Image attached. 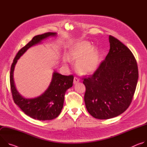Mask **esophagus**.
<instances>
[{
    "instance_id": "esophagus-1",
    "label": "esophagus",
    "mask_w": 147,
    "mask_h": 147,
    "mask_svg": "<svg viewBox=\"0 0 147 147\" xmlns=\"http://www.w3.org/2000/svg\"><path fill=\"white\" fill-rule=\"evenodd\" d=\"M80 81V79L77 77H74V80H73V83L74 84H76L78 83V82Z\"/></svg>"
}]
</instances>
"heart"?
I'll list each match as a JSON object with an SVG mask.
<instances>
[{
    "mask_svg": "<svg viewBox=\"0 0 147 147\" xmlns=\"http://www.w3.org/2000/svg\"><path fill=\"white\" fill-rule=\"evenodd\" d=\"M69 59L77 60L76 67L78 72L88 74L94 72L99 65L100 56L98 51L87 41H82L74 45L69 51L68 56L64 61L67 62Z\"/></svg>",
    "mask_w": 147,
    "mask_h": 147,
    "instance_id": "1",
    "label": "heart"
}]
</instances>
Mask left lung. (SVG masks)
<instances>
[{
	"mask_svg": "<svg viewBox=\"0 0 147 147\" xmlns=\"http://www.w3.org/2000/svg\"><path fill=\"white\" fill-rule=\"evenodd\" d=\"M109 40L110 49L105 59L83 81L86 108L98 119L116 117L129 108L138 78L137 61L130 50L111 35Z\"/></svg>",
	"mask_w": 147,
	"mask_h": 147,
	"instance_id": "obj_1",
	"label": "left lung"
}]
</instances>
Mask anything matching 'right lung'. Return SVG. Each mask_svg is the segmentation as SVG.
Masks as SVG:
<instances>
[{
    "instance_id": "obj_1",
    "label": "right lung",
    "mask_w": 147,
    "mask_h": 147,
    "mask_svg": "<svg viewBox=\"0 0 147 147\" xmlns=\"http://www.w3.org/2000/svg\"><path fill=\"white\" fill-rule=\"evenodd\" d=\"M56 35V32H48L35 36L18 51L10 69V87L14 103L26 115L36 120H51L59 115L63 107L65 93L73 86L74 77L72 75H61L55 70L50 84L45 92L37 97L27 98L21 95L16 87L13 77L14 70L17 60L29 48L41 44L42 41L50 36Z\"/></svg>"
}]
</instances>
